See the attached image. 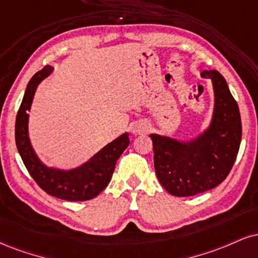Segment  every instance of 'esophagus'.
I'll return each instance as SVG.
<instances>
[{
  "label": "esophagus",
  "instance_id": "esophagus-1",
  "mask_svg": "<svg viewBox=\"0 0 258 258\" xmlns=\"http://www.w3.org/2000/svg\"><path fill=\"white\" fill-rule=\"evenodd\" d=\"M149 130V126L147 123H136L135 127H133V135L139 136V135H144L147 133Z\"/></svg>",
  "mask_w": 258,
  "mask_h": 258
}]
</instances>
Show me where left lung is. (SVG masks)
<instances>
[{"instance_id":"obj_1","label":"left lung","mask_w":258,"mask_h":258,"mask_svg":"<svg viewBox=\"0 0 258 258\" xmlns=\"http://www.w3.org/2000/svg\"><path fill=\"white\" fill-rule=\"evenodd\" d=\"M212 79L214 110L209 125L190 139L151 133L154 166L161 185L176 197L195 196L221 184L233 167L241 141L237 102L218 71H203Z\"/></svg>"}]
</instances>
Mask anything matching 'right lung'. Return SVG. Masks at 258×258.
I'll return each instance as SVG.
<instances>
[{
	"label": "right lung",
	"instance_id": "1",
	"mask_svg": "<svg viewBox=\"0 0 258 258\" xmlns=\"http://www.w3.org/2000/svg\"><path fill=\"white\" fill-rule=\"evenodd\" d=\"M52 70L54 68L51 66H45L27 84L15 121V143L18 151L31 176L46 194L66 201L92 200L109 184L116 161L130 144L128 132L122 133L90 157L86 162L73 168H58L43 162L30 141L29 111L37 88L50 76Z\"/></svg>",
	"mask_w": 258,
	"mask_h": 258
}]
</instances>
